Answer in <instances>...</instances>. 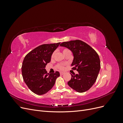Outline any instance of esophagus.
<instances>
[{
	"label": "esophagus",
	"instance_id": "esophagus-1",
	"mask_svg": "<svg viewBox=\"0 0 123 123\" xmlns=\"http://www.w3.org/2000/svg\"><path fill=\"white\" fill-rule=\"evenodd\" d=\"M65 74V72H60L61 75H63V74Z\"/></svg>",
	"mask_w": 123,
	"mask_h": 123
}]
</instances>
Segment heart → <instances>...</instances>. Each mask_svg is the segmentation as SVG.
<instances>
[{
  "mask_svg": "<svg viewBox=\"0 0 123 123\" xmlns=\"http://www.w3.org/2000/svg\"><path fill=\"white\" fill-rule=\"evenodd\" d=\"M70 50L68 49H67V48H65V49H64L62 50V52H63V54L65 53V52H68V51H69ZM54 53H53L51 55V57H53L54 56ZM57 68L60 69L61 70H64L65 69V65L64 64H58L57 66Z\"/></svg>",
  "mask_w": 123,
  "mask_h": 123,
  "instance_id": "heart-1",
  "label": "heart"
}]
</instances>
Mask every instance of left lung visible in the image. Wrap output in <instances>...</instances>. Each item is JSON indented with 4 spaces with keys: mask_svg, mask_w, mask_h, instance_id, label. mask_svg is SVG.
<instances>
[{
    "mask_svg": "<svg viewBox=\"0 0 123 123\" xmlns=\"http://www.w3.org/2000/svg\"><path fill=\"white\" fill-rule=\"evenodd\" d=\"M61 46L72 52L74 59L71 64L77 74H71L69 86L76 91L82 93L88 90L94 84L100 70V62L96 52L87 43L80 40L63 42Z\"/></svg>",
    "mask_w": 123,
    "mask_h": 123,
    "instance_id": "8db88e82",
    "label": "left lung"
}]
</instances>
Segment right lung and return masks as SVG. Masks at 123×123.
<instances>
[{"label":"right lung","instance_id":"add662e5","mask_svg":"<svg viewBox=\"0 0 123 123\" xmlns=\"http://www.w3.org/2000/svg\"><path fill=\"white\" fill-rule=\"evenodd\" d=\"M61 43L43 44L26 55L21 67L22 75L28 88L34 93L43 95L50 90L59 76V72L48 73L46 66Z\"/></svg>","mask_w":123,"mask_h":123}]
</instances>
